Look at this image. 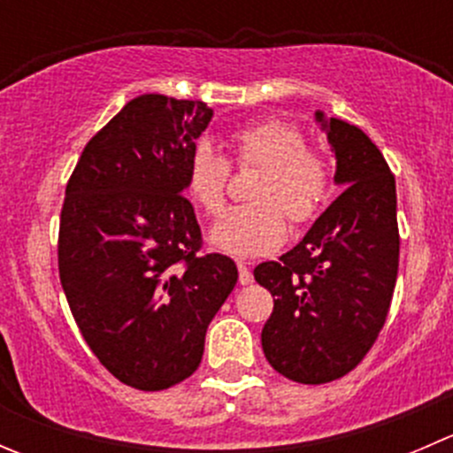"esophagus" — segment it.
Listing matches in <instances>:
<instances>
[{"label": "esophagus", "mask_w": 453, "mask_h": 453, "mask_svg": "<svg viewBox=\"0 0 453 453\" xmlns=\"http://www.w3.org/2000/svg\"><path fill=\"white\" fill-rule=\"evenodd\" d=\"M236 265H239V282L241 285H250V282H252V272H250V267L243 260H239Z\"/></svg>", "instance_id": "obj_1"}]
</instances>
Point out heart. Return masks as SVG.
Masks as SVG:
<instances>
[{
	"mask_svg": "<svg viewBox=\"0 0 453 453\" xmlns=\"http://www.w3.org/2000/svg\"><path fill=\"white\" fill-rule=\"evenodd\" d=\"M232 162L260 168L250 197L254 203L230 210L212 230V243L236 258H256L280 248L294 226H307L322 212L333 190L331 162L309 149L303 131L282 118H265L232 131ZM230 164L210 142H197L184 168L188 197L208 217L226 208Z\"/></svg>",
	"mask_w": 453,
	"mask_h": 453,
	"instance_id": "1",
	"label": "heart"
}]
</instances>
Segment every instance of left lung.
Instances as JSON below:
<instances>
[{"label": "left lung", "mask_w": 453, "mask_h": 453, "mask_svg": "<svg viewBox=\"0 0 453 453\" xmlns=\"http://www.w3.org/2000/svg\"><path fill=\"white\" fill-rule=\"evenodd\" d=\"M340 195L303 241L254 269L273 296L260 342L267 362L298 383L335 381L357 366L390 311L399 272L396 184L381 150L359 127L324 120Z\"/></svg>", "instance_id": "8db88e82"}]
</instances>
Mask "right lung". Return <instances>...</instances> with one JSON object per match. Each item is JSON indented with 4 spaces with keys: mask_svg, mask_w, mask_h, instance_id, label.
Returning a JSON list of instances; mask_svg holds the SVG:
<instances>
[{
    "mask_svg": "<svg viewBox=\"0 0 453 453\" xmlns=\"http://www.w3.org/2000/svg\"><path fill=\"white\" fill-rule=\"evenodd\" d=\"M212 120L199 100L144 94L87 142L65 188L58 276L83 340L118 381L166 390L199 368L208 324L239 280L201 252L184 168Z\"/></svg>",
    "mask_w": 453,
    "mask_h": 453,
    "instance_id": "obj_1",
    "label": "right lung"
}]
</instances>
